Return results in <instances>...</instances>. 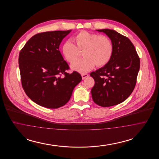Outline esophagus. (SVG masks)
<instances>
[{
    "instance_id": "obj_1",
    "label": "esophagus",
    "mask_w": 159,
    "mask_h": 159,
    "mask_svg": "<svg viewBox=\"0 0 159 159\" xmlns=\"http://www.w3.org/2000/svg\"><path fill=\"white\" fill-rule=\"evenodd\" d=\"M89 76V75L88 74H82V79H86V77H88Z\"/></svg>"
}]
</instances>
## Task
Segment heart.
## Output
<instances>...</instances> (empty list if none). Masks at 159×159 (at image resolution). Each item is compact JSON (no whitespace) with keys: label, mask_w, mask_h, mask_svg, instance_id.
<instances>
[{"label":"heart","mask_w":159,"mask_h":159,"mask_svg":"<svg viewBox=\"0 0 159 159\" xmlns=\"http://www.w3.org/2000/svg\"><path fill=\"white\" fill-rule=\"evenodd\" d=\"M75 45L71 40L66 42L62 47V52L69 62H73L80 57L83 51V58L71 65V68L78 72L85 73L95 66L106 65L113 53V45L110 38L104 35L81 31L73 37Z\"/></svg>","instance_id":"b5f03b06"}]
</instances>
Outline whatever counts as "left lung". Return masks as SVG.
<instances>
[{
  "instance_id": "obj_1",
  "label": "left lung",
  "mask_w": 159,
  "mask_h": 159,
  "mask_svg": "<svg viewBox=\"0 0 159 159\" xmlns=\"http://www.w3.org/2000/svg\"><path fill=\"white\" fill-rule=\"evenodd\" d=\"M108 36L113 45V53L103 67L92 72L95 80L91 89L93 101L104 107L120 104L134 91L140 67V60L128 38L113 30H97Z\"/></svg>"
}]
</instances>
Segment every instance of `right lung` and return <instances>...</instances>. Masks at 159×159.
I'll return each instance as SVG.
<instances>
[{
	"instance_id": "1",
	"label": "right lung",
	"mask_w": 159,
	"mask_h": 159,
	"mask_svg": "<svg viewBox=\"0 0 159 159\" xmlns=\"http://www.w3.org/2000/svg\"><path fill=\"white\" fill-rule=\"evenodd\" d=\"M71 30L40 33L31 38L19 54L23 89L39 106L57 108L64 106L82 80L77 71L66 72L68 64L59 51L62 39Z\"/></svg>"
}]
</instances>
